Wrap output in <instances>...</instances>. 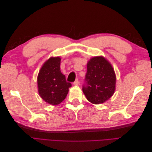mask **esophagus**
Here are the masks:
<instances>
[{"instance_id":"1","label":"esophagus","mask_w":152,"mask_h":152,"mask_svg":"<svg viewBox=\"0 0 152 152\" xmlns=\"http://www.w3.org/2000/svg\"><path fill=\"white\" fill-rule=\"evenodd\" d=\"M79 79H77L75 80V82H73V84H74V85H78V84H79Z\"/></svg>"}]
</instances>
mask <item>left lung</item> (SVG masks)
I'll list each match as a JSON object with an SVG mask.
<instances>
[{
  "mask_svg": "<svg viewBox=\"0 0 152 152\" xmlns=\"http://www.w3.org/2000/svg\"><path fill=\"white\" fill-rule=\"evenodd\" d=\"M82 91L93 104L103 103L115 90L116 76L113 68L103 56L92 58L87 64V73Z\"/></svg>",
  "mask_w": 152,
  "mask_h": 152,
  "instance_id": "1",
  "label": "left lung"
}]
</instances>
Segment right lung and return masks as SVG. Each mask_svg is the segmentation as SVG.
<instances>
[{"mask_svg":"<svg viewBox=\"0 0 152 152\" xmlns=\"http://www.w3.org/2000/svg\"><path fill=\"white\" fill-rule=\"evenodd\" d=\"M61 58L51 57L44 63L37 77L39 95L52 105L61 103L65 99L72 84L67 82L60 70Z\"/></svg>","mask_w":152,"mask_h":152,"instance_id":"1","label":"right lung"}]
</instances>
